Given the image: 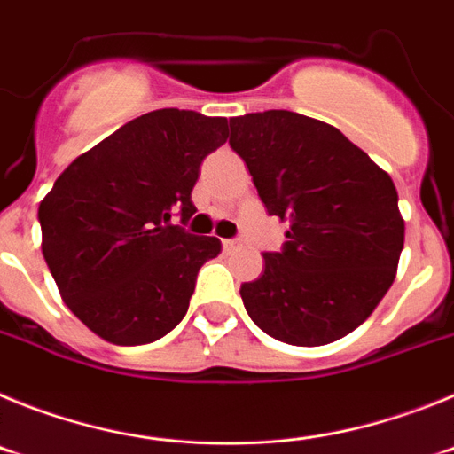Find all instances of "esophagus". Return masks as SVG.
<instances>
[{
  "label": "esophagus",
  "instance_id": "esophagus-1",
  "mask_svg": "<svg viewBox=\"0 0 454 454\" xmlns=\"http://www.w3.org/2000/svg\"><path fill=\"white\" fill-rule=\"evenodd\" d=\"M240 243L239 240H234V239H223V250L224 252H231L234 250V247H239Z\"/></svg>",
  "mask_w": 454,
  "mask_h": 454
}]
</instances>
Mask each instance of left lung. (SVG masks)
I'll list each match as a JSON object with an SVG mask.
<instances>
[{"label":"left lung","mask_w":454,"mask_h":454,"mask_svg":"<svg viewBox=\"0 0 454 454\" xmlns=\"http://www.w3.org/2000/svg\"><path fill=\"white\" fill-rule=\"evenodd\" d=\"M230 129L268 215L288 223L282 250L240 286L246 311L291 346L343 339L398 270L404 220L391 177L336 127L293 111L246 114Z\"/></svg>","instance_id":"left-lung-1"}]
</instances>
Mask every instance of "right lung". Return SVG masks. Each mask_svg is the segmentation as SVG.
<instances>
[{"mask_svg": "<svg viewBox=\"0 0 454 454\" xmlns=\"http://www.w3.org/2000/svg\"><path fill=\"white\" fill-rule=\"evenodd\" d=\"M227 120L159 108L77 156L38 207L43 256L63 302L108 343L143 346L175 330L215 236L188 234L204 156ZM183 218L171 224V215Z\"/></svg>", "mask_w": 454, "mask_h": 454, "instance_id": "obj_1", "label": "right lung"}]
</instances>
